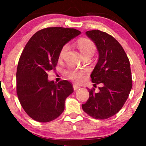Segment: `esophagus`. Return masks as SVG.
I'll return each instance as SVG.
<instances>
[{"instance_id":"esophagus-1","label":"esophagus","mask_w":146,"mask_h":146,"mask_svg":"<svg viewBox=\"0 0 146 146\" xmlns=\"http://www.w3.org/2000/svg\"><path fill=\"white\" fill-rule=\"evenodd\" d=\"M80 88V86H78V85H76V84H74L73 85V89H74V90H76L79 89V88Z\"/></svg>"}]
</instances>
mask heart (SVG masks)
<instances>
[{
	"instance_id": "obj_1",
	"label": "heart",
	"mask_w": 146,
	"mask_h": 146,
	"mask_svg": "<svg viewBox=\"0 0 146 146\" xmlns=\"http://www.w3.org/2000/svg\"><path fill=\"white\" fill-rule=\"evenodd\" d=\"M77 46L83 57L93 56L96 51V46L93 41L86 38H82L79 40L77 42ZM68 49V45L65 44L62 47L60 51L59 58L61 59ZM66 75L69 79L76 82H80L84 78V71L78 69H69L66 71Z\"/></svg>"
}]
</instances>
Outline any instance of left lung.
<instances>
[{
	"mask_svg": "<svg viewBox=\"0 0 146 146\" xmlns=\"http://www.w3.org/2000/svg\"><path fill=\"white\" fill-rule=\"evenodd\" d=\"M96 45L98 63L90 77L93 86L102 83L100 91L89 89V98L82 109L97 119H106L121 109L132 86L130 62L121 45L113 36L100 30L86 32Z\"/></svg>",
	"mask_w": 146,
	"mask_h": 146,
	"instance_id": "8db88e82",
	"label": "left lung"
}]
</instances>
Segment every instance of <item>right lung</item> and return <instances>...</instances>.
I'll return each mask as SVG.
<instances>
[{
  "label": "right lung",
  "mask_w": 146,
  "mask_h": 146,
  "mask_svg": "<svg viewBox=\"0 0 146 146\" xmlns=\"http://www.w3.org/2000/svg\"><path fill=\"white\" fill-rule=\"evenodd\" d=\"M80 33L70 28H45L37 31L25 46L18 64L16 90L23 108L35 121H53L64 110L73 86L66 80L49 81L47 73L56 69L62 47Z\"/></svg>",
  "instance_id": "add662e5"
}]
</instances>
